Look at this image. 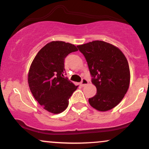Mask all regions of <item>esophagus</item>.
Instances as JSON below:
<instances>
[{"label": "esophagus", "mask_w": 149, "mask_h": 149, "mask_svg": "<svg viewBox=\"0 0 149 149\" xmlns=\"http://www.w3.org/2000/svg\"><path fill=\"white\" fill-rule=\"evenodd\" d=\"M88 83H89L88 80L87 79H85V78H83V79H82V81H81V83H80V85H81L83 87H85V86H86Z\"/></svg>", "instance_id": "34e87169"}]
</instances>
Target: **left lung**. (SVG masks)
I'll use <instances>...</instances> for the list:
<instances>
[{
  "label": "left lung",
  "instance_id": "obj_1",
  "mask_svg": "<svg viewBox=\"0 0 149 149\" xmlns=\"http://www.w3.org/2000/svg\"><path fill=\"white\" fill-rule=\"evenodd\" d=\"M77 47L86 59L97 88L89 103L100 111L111 110L122 101L130 86V71L125 56L118 47L102 40Z\"/></svg>",
  "mask_w": 149,
  "mask_h": 149
}]
</instances>
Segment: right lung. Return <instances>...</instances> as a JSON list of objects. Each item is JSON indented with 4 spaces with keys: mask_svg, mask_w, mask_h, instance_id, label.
Masks as SVG:
<instances>
[{
    "mask_svg": "<svg viewBox=\"0 0 149 149\" xmlns=\"http://www.w3.org/2000/svg\"><path fill=\"white\" fill-rule=\"evenodd\" d=\"M78 51L73 44L52 41L42 47L29 70L28 83L35 100L45 110L54 114L63 112L78 86L65 78L64 59Z\"/></svg>",
    "mask_w": 149,
    "mask_h": 149,
    "instance_id": "right-lung-1",
    "label": "right lung"
}]
</instances>
